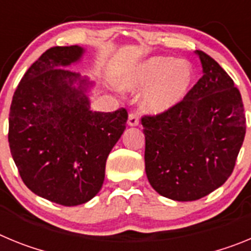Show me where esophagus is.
<instances>
[{
    "label": "esophagus",
    "mask_w": 251,
    "mask_h": 251,
    "mask_svg": "<svg viewBox=\"0 0 251 251\" xmlns=\"http://www.w3.org/2000/svg\"><path fill=\"white\" fill-rule=\"evenodd\" d=\"M139 124V119H138V114L136 112H130L129 115H128V126L130 127H136Z\"/></svg>",
    "instance_id": "1"
}]
</instances>
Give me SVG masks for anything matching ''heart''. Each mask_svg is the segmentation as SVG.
Segmentation results:
<instances>
[{
	"mask_svg": "<svg viewBox=\"0 0 251 251\" xmlns=\"http://www.w3.org/2000/svg\"><path fill=\"white\" fill-rule=\"evenodd\" d=\"M194 77V69L186 61L153 56L124 70L118 77V86L130 93L147 88L142 98L143 110L150 114H163L187 97Z\"/></svg>",
	"mask_w": 251,
	"mask_h": 251,
	"instance_id": "1",
	"label": "heart"
}]
</instances>
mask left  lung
<instances>
[{
	"instance_id": "obj_1",
	"label": "left lung",
	"mask_w": 251,
	"mask_h": 251,
	"mask_svg": "<svg viewBox=\"0 0 251 251\" xmlns=\"http://www.w3.org/2000/svg\"><path fill=\"white\" fill-rule=\"evenodd\" d=\"M203 75L178 105L142 118L147 178L159 195L195 201L223 186L243 146V99L227 73L196 50Z\"/></svg>"
}]
</instances>
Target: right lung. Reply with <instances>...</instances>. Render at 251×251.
Here are the masks:
<instances>
[{
	"mask_svg": "<svg viewBox=\"0 0 251 251\" xmlns=\"http://www.w3.org/2000/svg\"><path fill=\"white\" fill-rule=\"evenodd\" d=\"M85 50H46L13 94L8 143L22 181L37 196L64 206L88 202L100 191L110 151L126 129L128 113L93 112V81L66 69Z\"/></svg>",
	"mask_w": 251,
	"mask_h": 251,
	"instance_id": "add662e5",
	"label": "right lung"
}]
</instances>
